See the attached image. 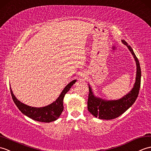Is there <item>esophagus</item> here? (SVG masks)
<instances>
[{
  "instance_id": "1",
  "label": "esophagus",
  "mask_w": 151,
  "mask_h": 151,
  "mask_svg": "<svg viewBox=\"0 0 151 151\" xmlns=\"http://www.w3.org/2000/svg\"><path fill=\"white\" fill-rule=\"evenodd\" d=\"M86 77V74L85 73H80L79 74V79L80 81H83V79H85Z\"/></svg>"
}]
</instances>
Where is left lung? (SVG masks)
<instances>
[{
	"mask_svg": "<svg viewBox=\"0 0 151 151\" xmlns=\"http://www.w3.org/2000/svg\"><path fill=\"white\" fill-rule=\"evenodd\" d=\"M123 45L127 46L131 53L136 63V80L133 88L127 94L118 99L108 100L96 96L92 87L89 84V94L88 99V110L96 118L101 119H112L121 116L131 106L138 98L141 83V68L138 59L130 46L128 45L125 40H122Z\"/></svg>",
	"mask_w": 151,
	"mask_h": 151,
	"instance_id": "1",
	"label": "left lung"
}]
</instances>
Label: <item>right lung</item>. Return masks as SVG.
Masks as SVG:
<instances>
[{"mask_svg":"<svg viewBox=\"0 0 151 151\" xmlns=\"http://www.w3.org/2000/svg\"><path fill=\"white\" fill-rule=\"evenodd\" d=\"M76 81L77 79H74L70 82L63 90L59 96L55 101L48 105L42 107H34L26 105L16 98L13 94L11 87H10V92H11L13 101L23 114L37 122L50 123L55 121L61 116L64 109V106H63L64 97Z\"/></svg>","mask_w":151,"mask_h":151,"instance_id":"obj_1","label":"right lung"}]
</instances>
